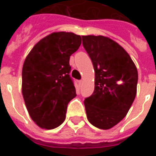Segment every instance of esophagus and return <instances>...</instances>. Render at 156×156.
Masks as SVG:
<instances>
[{"label":"esophagus","mask_w":156,"mask_h":156,"mask_svg":"<svg viewBox=\"0 0 156 156\" xmlns=\"http://www.w3.org/2000/svg\"><path fill=\"white\" fill-rule=\"evenodd\" d=\"M78 83H79V85H82V83H83V80H79Z\"/></svg>","instance_id":"1"}]
</instances>
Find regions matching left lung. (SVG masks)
<instances>
[{
  "label": "left lung",
  "instance_id": "obj_1",
  "mask_svg": "<svg viewBox=\"0 0 156 156\" xmlns=\"http://www.w3.org/2000/svg\"><path fill=\"white\" fill-rule=\"evenodd\" d=\"M95 72L94 91L84 99L90 124L108 129L119 123L136 96L137 68L124 48L104 36H83Z\"/></svg>",
  "mask_w": 156,
  "mask_h": 156
}]
</instances>
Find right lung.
I'll return each instance as SVG.
<instances>
[{
	"mask_svg": "<svg viewBox=\"0 0 156 156\" xmlns=\"http://www.w3.org/2000/svg\"><path fill=\"white\" fill-rule=\"evenodd\" d=\"M73 32H53L37 43L22 68V95L29 115L39 127L52 129L66 118L69 102L76 97L70 77V56L81 45Z\"/></svg>",
	"mask_w": 156,
	"mask_h": 156,
	"instance_id": "add662e5",
	"label": "right lung"
}]
</instances>
